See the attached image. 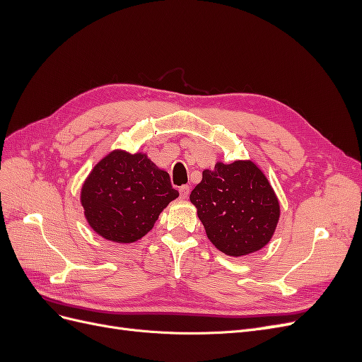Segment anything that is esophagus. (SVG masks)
I'll return each instance as SVG.
<instances>
[{"mask_svg": "<svg viewBox=\"0 0 362 362\" xmlns=\"http://www.w3.org/2000/svg\"><path fill=\"white\" fill-rule=\"evenodd\" d=\"M189 194H190V187H189V185H181V187H180L181 199H187Z\"/></svg>", "mask_w": 362, "mask_h": 362, "instance_id": "1", "label": "esophagus"}]
</instances>
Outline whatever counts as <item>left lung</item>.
Returning <instances> with one entry per match:
<instances>
[{
    "mask_svg": "<svg viewBox=\"0 0 362 362\" xmlns=\"http://www.w3.org/2000/svg\"><path fill=\"white\" fill-rule=\"evenodd\" d=\"M210 242L231 257L264 247L275 233L279 202L252 161L217 163L190 193Z\"/></svg>",
    "mask_w": 362,
    "mask_h": 362,
    "instance_id": "1",
    "label": "left lung"
}]
</instances>
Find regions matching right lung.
<instances>
[{
	"mask_svg": "<svg viewBox=\"0 0 362 362\" xmlns=\"http://www.w3.org/2000/svg\"><path fill=\"white\" fill-rule=\"evenodd\" d=\"M178 194L169 173L145 154L115 151L86 180L81 204L93 231L116 243H133L151 231L160 213Z\"/></svg>",
	"mask_w": 362,
	"mask_h": 362,
	"instance_id": "1",
	"label": "right lung"
}]
</instances>
